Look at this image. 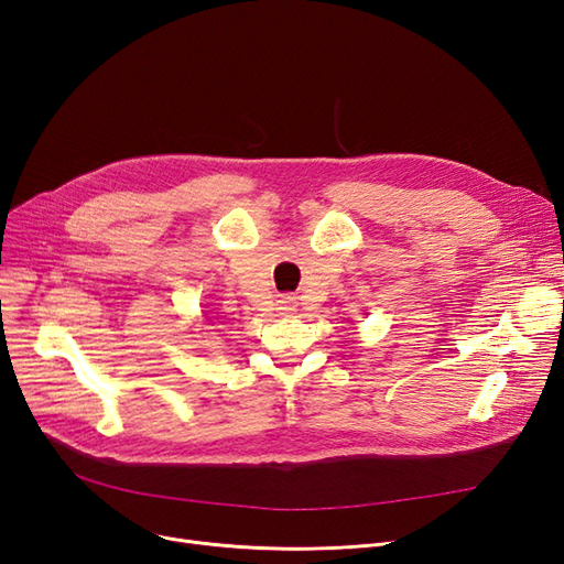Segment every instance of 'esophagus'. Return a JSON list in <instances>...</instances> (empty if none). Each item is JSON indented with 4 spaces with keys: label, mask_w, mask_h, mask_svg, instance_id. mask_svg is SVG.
<instances>
[{
    "label": "esophagus",
    "mask_w": 564,
    "mask_h": 564,
    "mask_svg": "<svg viewBox=\"0 0 564 564\" xmlns=\"http://www.w3.org/2000/svg\"><path fill=\"white\" fill-rule=\"evenodd\" d=\"M278 311H280L282 315L294 313V311H296V299H294V296H282V299L278 301Z\"/></svg>",
    "instance_id": "1"
}]
</instances>
